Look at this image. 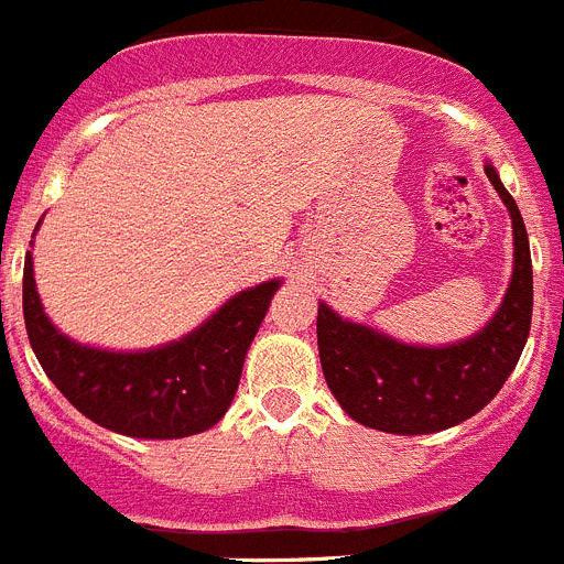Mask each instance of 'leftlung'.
Segmentation results:
<instances>
[{
    "label": "left lung",
    "mask_w": 564,
    "mask_h": 564,
    "mask_svg": "<svg viewBox=\"0 0 564 564\" xmlns=\"http://www.w3.org/2000/svg\"><path fill=\"white\" fill-rule=\"evenodd\" d=\"M486 176L511 213L514 275L503 306L484 332L446 348H413L348 323L319 303L317 348L323 377L345 413L365 427L395 435L455 427L495 399L520 359L534 306L529 232L517 202L491 165H486Z\"/></svg>",
    "instance_id": "1"
}]
</instances>
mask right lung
<instances>
[{"label": "right lung", "mask_w": 564, "mask_h": 564, "mask_svg": "<svg viewBox=\"0 0 564 564\" xmlns=\"http://www.w3.org/2000/svg\"><path fill=\"white\" fill-rule=\"evenodd\" d=\"M275 292L278 281L241 292L174 345L111 354L55 332L35 292L30 252L22 281L24 326L44 373L86 419L134 438H185L225 415Z\"/></svg>", "instance_id": "obj_1"}]
</instances>
